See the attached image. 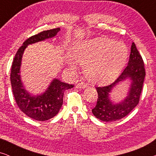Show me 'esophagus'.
<instances>
[{"label":"esophagus","mask_w":156,"mask_h":156,"mask_svg":"<svg viewBox=\"0 0 156 156\" xmlns=\"http://www.w3.org/2000/svg\"><path fill=\"white\" fill-rule=\"evenodd\" d=\"M88 87V84L83 82L82 80H79L76 84V87L79 89H84Z\"/></svg>","instance_id":"esophagus-1"}]
</instances>
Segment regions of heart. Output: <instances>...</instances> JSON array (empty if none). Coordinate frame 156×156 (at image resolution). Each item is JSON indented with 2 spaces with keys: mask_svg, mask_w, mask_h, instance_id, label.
Here are the masks:
<instances>
[{
  "mask_svg": "<svg viewBox=\"0 0 156 156\" xmlns=\"http://www.w3.org/2000/svg\"><path fill=\"white\" fill-rule=\"evenodd\" d=\"M72 57L83 65L87 77L91 82L103 84L112 81L121 72L126 63L129 51L123 42L99 37L76 44ZM68 65L74 62L68 59Z\"/></svg>",
  "mask_w": 156,
  "mask_h": 156,
  "instance_id": "heart-1",
  "label": "heart"
}]
</instances>
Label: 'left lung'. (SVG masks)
Segmentation results:
<instances>
[{"label": "left lung", "mask_w": 156, "mask_h": 156, "mask_svg": "<svg viewBox=\"0 0 156 156\" xmlns=\"http://www.w3.org/2000/svg\"><path fill=\"white\" fill-rule=\"evenodd\" d=\"M145 76L146 72L144 61L136 44L133 42L129 63L121 75L112 84L97 87V105L91 110L94 116L106 122L119 120L127 116L139 102ZM129 78L131 80V84L127 97L119 103L112 102L110 99V94L112 89L121 82Z\"/></svg>", "instance_id": "left-lung-1"}]
</instances>
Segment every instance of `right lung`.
Segmentation results:
<instances>
[{"mask_svg": "<svg viewBox=\"0 0 156 156\" xmlns=\"http://www.w3.org/2000/svg\"><path fill=\"white\" fill-rule=\"evenodd\" d=\"M60 31V28L48 30L29 37L23 42L15 55L10 72V82L14 98L18 107L27 116L37 121H47L58 114L63 104L64 92L74 85L54 79L46 91L35 96L29 93L21 80L20 67L23 52L27 45L52 38Z\"/></svg>", "mask_w": 156, "mask_h": 156, "instance_id": "add662e5", "label": "right lung"}]
</instances>
